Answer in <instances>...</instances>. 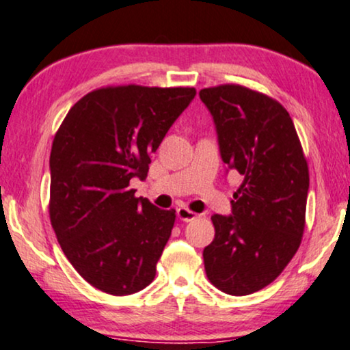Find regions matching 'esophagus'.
I'll return each mask as SVG.
<instances>
[{
    "label": "esophagus",
    "instance_id": "34e87169",
    "mask_svg": "<svg viewBox=\"0 0 350 350\" xmlns=\"http://www.w3.org/2000/svg\"><path fill=\"white\" fill-rule=\"evenodd\" d=\"M176 216H178V219L183 221V223H190V221L196 219V217H198V215H196V213L190 211V209L185 208V206L176 209Z\"/></svg>",
    "mask_w": 350,
    "mask_h": 350
}]
</instances>
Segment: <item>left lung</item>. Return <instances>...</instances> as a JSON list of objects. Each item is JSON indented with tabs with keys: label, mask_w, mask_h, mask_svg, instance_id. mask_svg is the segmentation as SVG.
<instances>
[{
	"label": "left lung",
	"mask_w": 350,
	"mask_h": 350,
	"mask_svg": "<svg viewBox=\"0 0 350 350\" xmlns=\"http://www.w3.org/2000/svg\"><path fill=\"white\" fill-rule=\"evenodd\" d=\"M229 170L244 176L231 215H213L203 250L209 282L234 297L272 283L301 244L310 175L290 114L280 103L239 85L200 92Z\"/></svg>",
	"instance_id": "8db88e82"
}]
</instances>
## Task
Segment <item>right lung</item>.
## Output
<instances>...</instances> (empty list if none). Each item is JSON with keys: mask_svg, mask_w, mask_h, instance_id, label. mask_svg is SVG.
Instances as JSON below:
<instances>
[{"mask_svg": "<svg viewBox=\"0 0 350 350\" xmlns=\"http://www.w3.org/2000/svg\"><path fill=\"white\" fill-rule=\"evenodd\" d=\"M195 88L113 86L73 105L53 137L51 223L70 264L94 288L124 297L155 277L175 209L135 198L150 157Z\"/></svg>", "mask_w": 350, "mask_h": 350, "instance_id": "1", "label": "right lung"}]
</instances>
